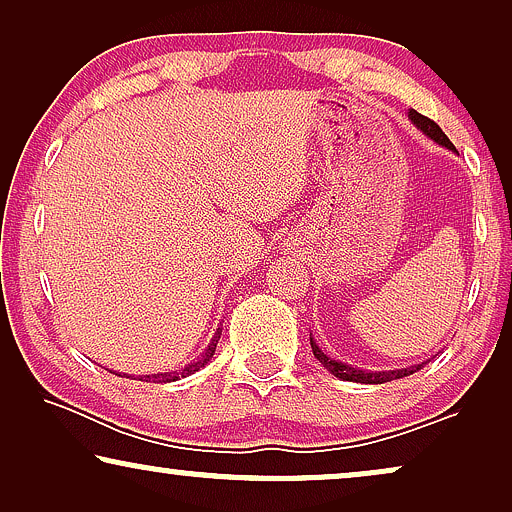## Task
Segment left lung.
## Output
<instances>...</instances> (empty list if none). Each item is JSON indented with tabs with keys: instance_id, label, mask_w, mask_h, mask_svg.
Wrapping results in <instances>:
<instances>
[{
	"instance_id": "obj_1",
	"label": "left lung",
	"mask_w": 512,
	"mask_h": 512,
	"mask_svg": "<svg viewBox=\"0 0 512 512\" xmlns=\"http://www.w3.org/2000/svg\"><path fill=\"white\" fill-rule=\"evenodd\" d=\"M410 121L417 125L419 130L426 132L431 139H436L438 144L447 146V149H454V144L447 139V135L443 130H440V125L436 121H431L429 116H422L419 111H410ZM312 345V352L317 356L319 363H324V368L328 373L340 377V380H347V382H361V384H382V382H391V380H401V377H408L412 373H417L419 368H424V363H419V366H412V368H403V370H391V373H366V370H356L352 366H347V363H340V361H333L328 359V356L321 352V349L314 345V340H310Z\"/></svg>"
}]
</instances>
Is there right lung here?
I'll use <instances>...</instances> for the list:
<instances>
[{"label": "right lung", "instance_id": "add662e5", "mask_svg": "<svg viewBox=\"0 0 512 512\" xmlns=\"http://www.w3.org/2000/svg\"><path fill=\"white\" fill-rule=\"evenodd\" d=\"M216 342H219V333L214 335V340L209 342V347H207V352L200 356L198 361H193L191 366H186V368H181V370H174V373H160V375H144V377H139V380L142 382H177L179 377H186V375H193L195 370H200L202 366H207V361L212 359L214 356V352H216Z\"/></svg>", "mask_w": 512, "mask_h": 512}]
</instances>
